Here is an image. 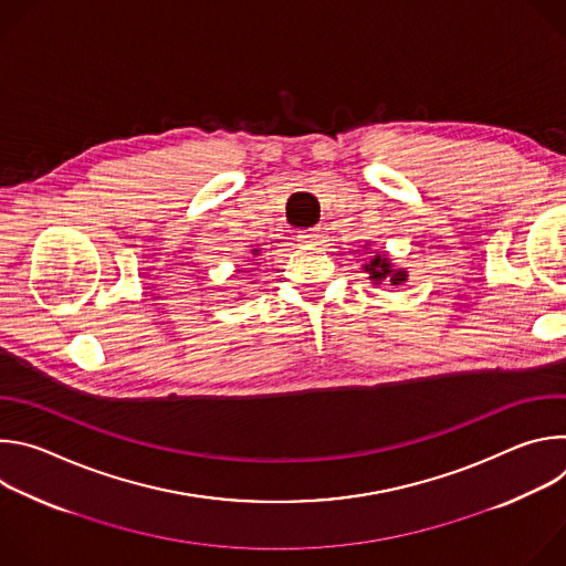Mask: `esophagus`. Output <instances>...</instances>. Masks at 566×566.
Returning <instances> with one entry per match:
<instances>
[{
	"mask_svg": "<svg viewBox=\"0 0 566 566\" xmlns=\"http://www.w3.org/2000/svg\"><path fill=\"white\" fill-rule=\"evenodd\" d=\"M317 230L315 228H304V230H300V234H297V239L302 241V244H317Z\"/></svg>",
	"mask_w": 566,
	"mask_h": 566,
	"instance_id": "obj_1",
	"label": "esophagus"
}]
</instances>
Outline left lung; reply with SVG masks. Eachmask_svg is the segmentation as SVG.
Wrapping results in <instances>:
<instances>
[{"mask_svg": "<svg viewBox=\"0 0 566 566\" xmlns=\"http://www.w3.org/2000/svg\"><path fill=\"white\" fill-rule=\"evenodd\" d=\"M365 271H369V275H371V280H374L376 284L382 282L385 277H389L391 284L406 282V271H391V266H389L380 255H376V258L371 260V264L365 266Z\"/></svg>", "mask_w": 566, "mask_h": 566, "instance_id": "left-lung-1", "label": "left lung"}]
</instances>
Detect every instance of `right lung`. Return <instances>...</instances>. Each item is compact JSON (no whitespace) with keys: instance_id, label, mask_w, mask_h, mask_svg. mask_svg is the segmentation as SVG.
I'll return each instance as SVG.
<instances>
[{"instance_id":"1","label":"right lung","mask_w":566,"mask_h":566,"mask_svg":"<svg viewBox=\"0 0 566 566\" xmlns=\"http://www.w3.org/2000/svg\"><path fill=\"white\" fill-rule=\"evenodd\" d=\"M255 255H258V253H255Z\"/></svg>"}]
</instances>
